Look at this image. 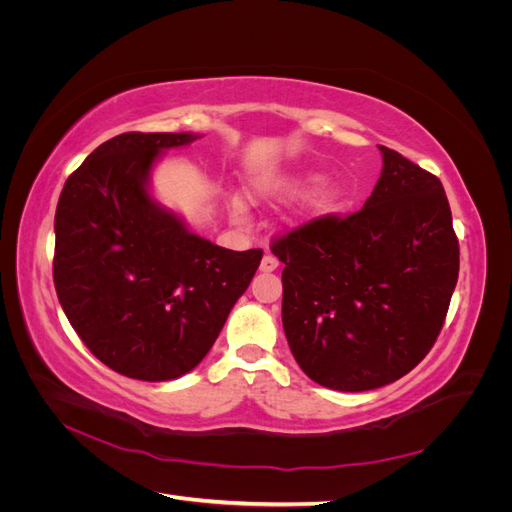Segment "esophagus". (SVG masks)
Listing matches in <instances>:
<instances>
[{
  "label": "esophagus",
  "mask_w": 512,
  "mask_h": 512,
  "mask_svg": "<svg viewBox=\"0 0 512 512\" xmlns=\"http://www.w3.org/2000/svg\"><path fill=\"white\" fill-rule=\"evenodd\" d=\"M277 267H280V260H277L273 254H265V258H262V262H260V271H265V273H271Z\"/></svg>",
  "instance_id": "1"
}]
</instances>
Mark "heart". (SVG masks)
Wrapping results in <instances>:
<instances>
[{
  "label": "heart",
  "instance_id": "b5f03b06",
  "mask_svg": "<svg viewBox=\"0 0 512 512\" xmlns=\"http://www.w3.org/2000/svg\"><path fill=\"white\" fill-rule=\"evenodd\" d=\"M314 181H316V177H299V179H292V181L288 183V192H297V190L303 188V185H309V183H314ZM335 200H337V190H335V188H324V190H320L312 200H309L307 211H309V213L329 211V209L335 205ZM232 213H235V215H241V213H243V205L239 203V200H235V203H232Z\"/></svg>",
  "mask_w": 512,
  "mask_h": 512
}]
</instances>
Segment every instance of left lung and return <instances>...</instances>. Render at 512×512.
<instances>
[{
	"instance_id": "8db88e82",
	"label": "left lung",
	"mask_w": 512,
	"mask_h": 512,
	"mask_svg": "<svg viewBox=\"0 0 512 512\" xmlns=\"http://www.w3.org/2000/svg\"><path fill=\"white\" fill-rule=\"evenodd\" d=\"M382 175L361 211L318 215L275 237L282 322L299 367L335 391L406 376L436 344L459 275L442 183L378 145Z\"/></svg>"
}]
</instances>
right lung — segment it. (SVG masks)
Listing matches in <instances>:
<instances>
[{
    "mask_svg": "<svg viewBox=\"0 0 512 512\" xmlns=\"http://www.w3.org/2000/svg\"><path fill=\"white\" fill-rule=\"evenodd\" d=\"M196 138L113 136L66 179L57 203L59 303L91 354L134 380H173L203 361L262 258L192 235L149 196L160 151Z\"/></svg>",
    "mask_w": 512,
    "mask_h": 512,
    "instance_id": "obj_1",
    "label": "right lung"
}]
</instances>
